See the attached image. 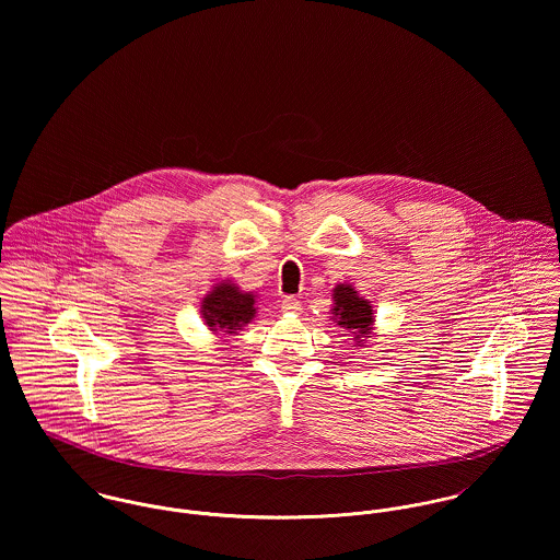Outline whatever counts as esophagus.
I'll use <instances>...</instances> for the list:
<instances>
[{"instance_id":"34e87169","label":"esophagus","mask_w":560,"mask_h":560,"mask_svg":"<svg viewBox=\"0 0 560 560\" xmlns=\"http://www.w3.org/2000/svg\"><path fill=\"white\" fill-rule=\"evenodd\" d=\"M281 310L285 311V313H299L301 311V301L296 296H285L281 301Z\"/></svg>"}]
</instances>
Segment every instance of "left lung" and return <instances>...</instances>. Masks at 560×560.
I'll use <instances>...</instances> for the list:
<instances>
[{"label": "left lung", "mask_w": 560, "mask_h": 560, "mask_svg": "<svg viewBox=\"0 0 560 560\" xmlns=\"http://www.w3.org/2000/svg\"><path fill=\"white\" fill-rule=\"evenodd\" d=\"M332 319L352 330L357 343H365V339L372 335L373 310L370 301L359 296V292L350 283H339L332 290Z\"/></svg>", "instance_id": "obj_1"}]
</instances>
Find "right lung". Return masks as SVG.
Here are the masks:
<instances>
[{
  "mask_svg": "<svg viewBox=\"0 0 560 560\" xmlns=\"http://www.w3.org/2000/svg\"><path fill=\"white\" fill-rule=\"evenodd\" d=\"M201 315L212 332L236 335L255 317V294L232 281L217 283L201 301Z\"/></svg>",
  "mask_w": 560,
  "mask_h": 560,
  "instance_id": "right-lung-1",
  "label": "right lung"
}]
</instances>
